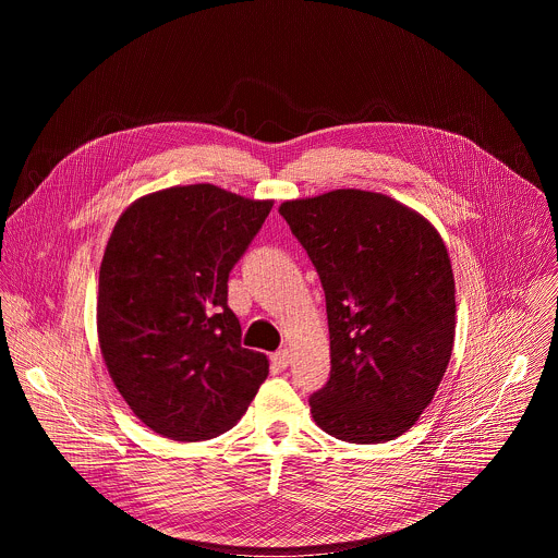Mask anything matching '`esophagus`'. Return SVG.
Returning a JSON list of instances; mask_svg holds the SVG:
<instances>
[{
    "label": "esophagus",
    "instance_id": "1",
    "mask_svg": "<svg viewBox=\"0 0 558 558\" xmlns=\"http://www.w3.org/2000/svg\"><path fill=\"white\" fill-rule=\"evenodd\" d=\"M271 362H274L278 368H287V366L291 364V353H289L287 349H282V351H278V353L271 355Z\"/></svg>",
    "mask_w": 558,
    "mask_h": 558
}]
</instances>
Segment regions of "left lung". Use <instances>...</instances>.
Masks as SVG:
<instances>
[{
  "label": "left lung",
  "instance_id": "left-lung-1",
  "mask_svg": "<svg viewBox=\"0 0 558 558\" xmlns=\"http://www.w3.org/2000/svg\"><path fill=\"white\" fill-rule=\"evenodd\" d=\"M280 216L320 276L331 377L313 422L351 444L404 435L433 402L454 344V276L439 231L386 194L333 190Z\"/></svg>",
  "mask_w": 558,
  "mask_h": 558
}]
</instances>
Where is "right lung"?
<instances>
[{
	"mask_svg": "<svg viewBox=\"0 0 558 558\" xmlns=\"http://www.w3.org/2000/svg\"><path fill=\"white\" fill-rule=\"evenodd\" d=\"M271 207L196 183L145 194L119 216L99 269L97 333L114 386L154 433L211 439L267 379V355L241 347L227 278Z\"/></svg>",
	"mask_w": 558,
	"mask_h": 558,
	"instance_id": "add662e5",
	"label": "right lung"
}]
</instances>
